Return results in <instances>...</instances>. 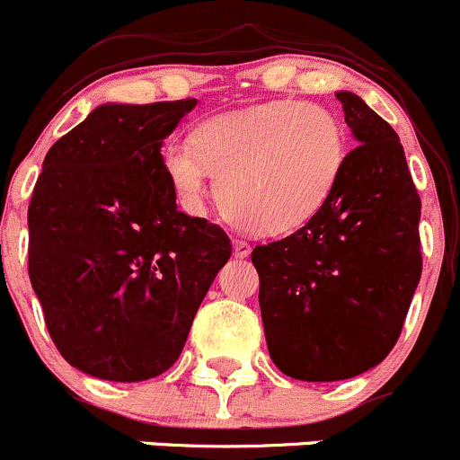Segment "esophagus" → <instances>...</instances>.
Instances as JSON below:
<instances>
[{"label":"esophagus","mask_w":460,"mask_h":460,"mask_svg":"<svg viewBox=\"0 0 460 460\" xmlns=\"http://www.w3.org/2000/svg\"><path fill=\"white\" fill-rule=\"evenodd\" d=\"M232 250H234V257L243 259V257H248L250 252H252V245H250L245 239H234V241H232Z\"/></svg>","instance_id":"1"}]
</instances>
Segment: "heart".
Here are the masks:
<instances>
[{"mask_svg": "<svg viewBox=\"0 0 460 460\" xmlns=\"http://www.w3.org/2000/svg\"><path fill=\"white\" fill-rule=\"evenodd\" d=\"M347 156V129L331 109L270 100L199 122L188 145H167L161 165L185 212L206 210L212 174L217 201L232 224L277 236L320 215L342 179Z\"/></svg>", "mask_w": 460, "mask_h": 460, "instance_id": "obj_1", "label": "heart"}]
</instances>
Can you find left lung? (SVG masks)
<instances>
[{"label": "left lung", "instance_id": "8db88e82", "mask_svg": "<svg viewBox=\"0 0 460 460\" xmlns=\"http://www.w3.org/2000/svg\"><path fill=\"white\" fill-rule=\"evenodd\" d=\"M335 98L358 147L333 197L304 228L252 250L268 353L306 383L380 365L422 272L420 197L398 134L351 91Z\"/></svg>", "mask_w": 460, "mask_h": 460}]
</instances>
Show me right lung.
Listing matches in <instances>:
<instances>
[{"mask_svg":"<svg viewBox=\"0 0 460 460\" xmlns=\"http://www.w3.org/2000/svg\"><path fill=\"white\" fill-rule=\"evenodd\" d=\"M197 100L100 104L42 163L29 277L49 335L93 378L138 383L179 360L232 254L224 230L176 210L163 140Z\"/></svg>","mask_w":460,"mask_h":460,"instance_id":"right-lung-1","label":"right lung"}]
</instances>
